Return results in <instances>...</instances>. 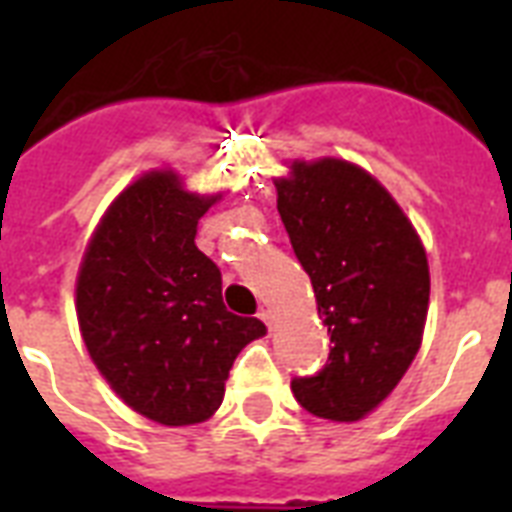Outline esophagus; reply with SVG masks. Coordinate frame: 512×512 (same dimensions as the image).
I'll list each match as a JSON object with an SVG mask.
<instances>
[{"label": "esophagus", "instance_id": "obj_1", "mask_svg": "<svg viewBox=\"0 0 512 512\" xmlns=\"http://www.w3.org/2000/svg\"><path fill=\"white\" fill-rule=\"evenodd\" d=\"M257 319L263 321V324H265V327H268V329H273V313H271V311H265V308H263V311L257 313Z\"/></svg>", "mask_w": 512, "mask_h": 512}]
</instances>
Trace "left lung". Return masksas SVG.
Wrapping results in <instances>:
<instances>
[{
	"instance_id": "1",
	"label": "left lung",
	"mask_w": 512,
	"mask_h": 512,
	"mask_svg": "<svg viewBox=\"0 0 512 512\" xmlns=\"http://www.w3.org/2000/svg\"><path fill=\"white\" fill-rule=\"evenodd\" d=\"M276 193L332 340L324 369L295 377L292 393L316 417L356 422L390 396L420 350L428 257L404 209L356 164L292 162Z\"/></svg>"
}]
</instances>
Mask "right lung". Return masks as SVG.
<instances>
[{
  "label": "right lung",
  "instance_id": "add662e5",
  "mask_svg": "<svg viewBox=\"0 0 512 512\" xmlns=\"http://www.w3.org/2000/svg\"><path fill=\"white\" fill-rule=\"evenodd\" d=\"M215 201L172 170L138 177L92 233L76 279L90 358L124 404L162 425L209 420L241 348L265 335L263 321L225 308L220 268L193 241Z\"/></svg>",
  "mask_w": 512,
  "mask_h": 512
}]
</instances>
